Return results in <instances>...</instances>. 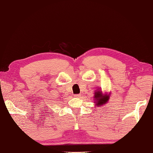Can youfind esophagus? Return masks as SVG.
I'll return each mask as SVG.
<instances>
[{
  "label": "esophagus",
  "instance_id": "obj_1",
  "mask_svg": "<svg viewBox=\"0 0 153 153\" xmlns=\"http://www.w3.org/2000/svg\"><path fill=\"white\" fill-rule=\"evenodd\" d=\"M74 96L75 97H77V98H78V97H80L81 95H80V94H75V95H74Z\"/></svg>",
  "mask_w": 153,
  "mask_h": 153
}]
</instances>
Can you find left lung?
<instances>
[{
	"instance_id": "1",
	"label": "left lung",
	"mask_w": 153,
	"mask_h": 153,
	"mask_svg": "<svg viewBox=\"0 0 153 153\" xmlns=\"http://www.w3.org/2000/svg\"><path fill=\"white\" fill-rule=\"evenodd\" d=\"M109 97L108 95L103 96L102 95V92H101V91H95V99L97 105H103V103H105L109 100Z\"/></svg>"
}]
</instances>
